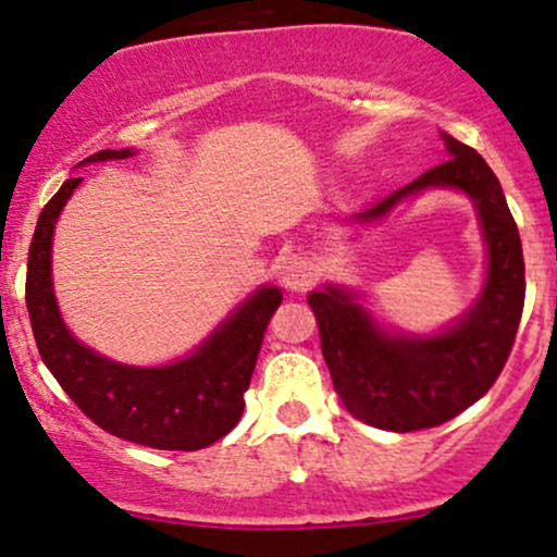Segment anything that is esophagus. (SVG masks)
<instances>
[{"label":"esophagus","instance_id":"esophagus-1","mask_svg":"<svg viewBox=\"0 0 557 557\" xmlns=\"http://www.w3.org/2000/svg\"><path fill=\"white\" fill-rule=\"evenodd\" d=\"M283 285L287 290H306L311 283L317 280V272L314 267H311V261L306 259H298V257H290L283 261Z\"/></svg>","mask_w":557,"mask_h":557}]
</instances>
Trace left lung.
I'll use <instances>...</instances> for the list:
<instances>
[{
	"instance_id": "left-lung-1",
	"label": "left lung",
	"mask_w": 557,
	"mask_h": 557,
	"mask_svg": "<svg viewBox=\"0 0 557 557\" xmlns=\"http://www.w3.org/2000/svg\"><path fill=\"white\" fill-rule=\"evenodd\" d=\"M450 159L354 214L359 225L382 220L403 198L426 188H456L474 201L487 280L476 304L437 335H393L356 293L327 285L309 293L332 385L356 419L376 430L417 432L445 424L482 398L500 376L523 311V251L519 227L495 172L474 149L445 136Z\"/></svg>"
}]
</instances>
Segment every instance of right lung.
Masks as SVG:
<instances>
[{"instance_id":"1","label":"right lung","mask_w":557,"mask_h":557,"mask_svg":"<svg viewBox=\"0 0 557 557\" xmlns=\"http://www.w3.org/2000/svg\"><path fill=\"white\" fill-rule=\"evenodd\" d=\"M133 149H104L88 162L127 159ZM83 177H70L36 222L25 274V306L44 363L75 406L101 430L157 450H201L240 421L264 330L283 293L259 287L188 359L168 367H127L75 341L52 290L54 222Z\"/></svg>"}]
</instances>
